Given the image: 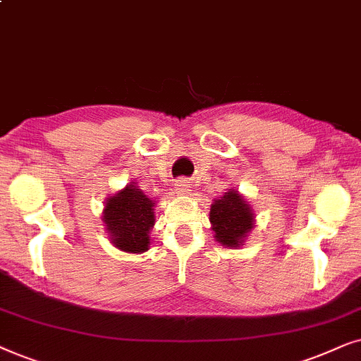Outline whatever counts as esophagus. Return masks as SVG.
I'll return each mask as SVG.
<instances>
[{"instance_id": "34e87169", "label": "esophagus", "mask_w": 361, "mask_h": 361, "mask_svg": "<svg viewBox=\"0 0 361 361\" xmlns=\"http://www.w3.org/2000/svg\"><path fill=\"white\" fill-rule=\"evenodd\" d=\"M175 191H176V195H180V196H188L191 193L190 180H186V178H180L175 185Z\"/></svg>"}]
</instances>
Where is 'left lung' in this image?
Segmentation results:
<instances>
[{
	"label": "left lung",
	"instance_id": "obj_1",
	"mask_svg": "<svg viewBox=\"0 0 361 361\" xmlns=\"http://www.w3.org/2000/svg\"><path fill=\"white\" fill-rule=\"evenodd\" d=\"M209 223L214 239L221 246L238 249L244 246L249 233L256 226V214L244 196L231 188L211 204Z\"/></svg>",
	"mask_w": 361,
	"mask_h": 361
}]
</instances>
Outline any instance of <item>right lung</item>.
<instances>
[{
  "mask_svg": "<svg viewBox=\"0 0 361 361\" xmlns=\"http://www.w3.org/2000/svg\"><path fill=\"white\" fill-rule=\"evenodd\" d=\"M157 201L148 198L137 183L127 185L105 200L102 221L110 243L120 251L142 254L150 249Z\"/></svg>",
  "mask_w": 361,
  "mask_h": 361,
  "instance_id": "right-lung-1",
  "label": "right lung"
}]
</instances>
